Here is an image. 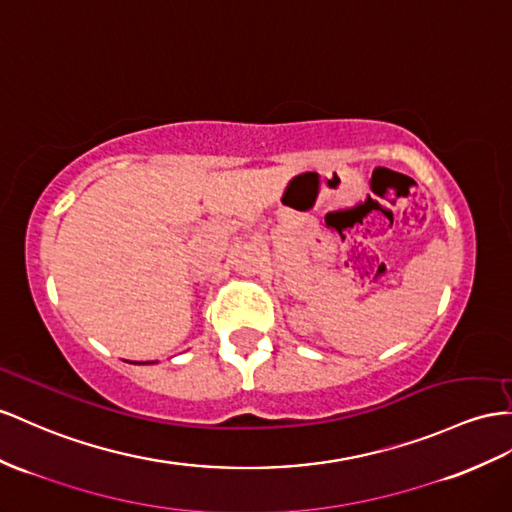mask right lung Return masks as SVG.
I'll return each instance as SVG.
<instances>
[{
	"mask_svg": "<svg viewBox=\"0 0 512 512\" xmlns=\"http://www.w3.org/2000/svg\"><path fill=\"white\" fill-rule=\"evenodd\" d=\"M153 363H155V361H153Z\"/></svg>",
	"mask_w": 512,
	"mask_h": 512,
	"instance_id": "right-lung-1",
	"label": "right lung"
}]
</instances>
